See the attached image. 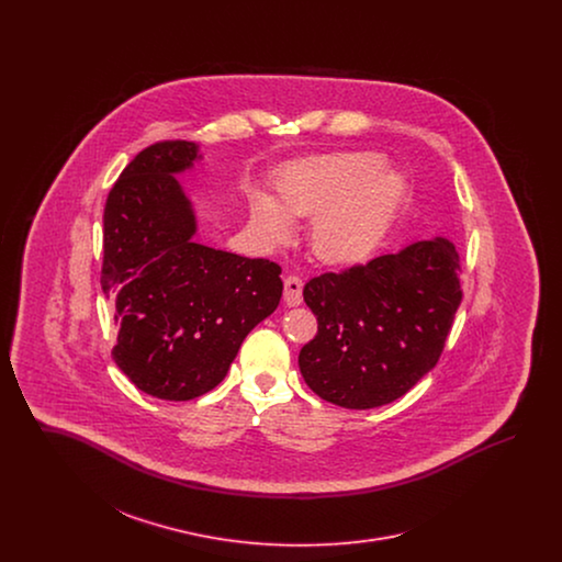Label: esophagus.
<instances>
[{"label":"esophagus","instance_id":"obj_1","mask_svg":"<svg viewBox=\"0 0 562 562\" xmlns=\"http://www.w3.org/2000/svg\"><path fill=\"white\" fill-rule=\"evenodd\" d=\"M284 301L286 305H301L303 301V280L299 276H286L284 280Z\"/></svg>","mask_w":562,"mask_h":562}]
</instances>
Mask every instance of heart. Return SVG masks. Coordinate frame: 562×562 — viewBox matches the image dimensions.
<instances>
[{
    "instance_id": "obj_1",
    "label": "heart",
    "mask_w": 562,
    "mask_h": 562,
    "mask_svg": "<svg viewBox=\"0 0 562 562\" xmlns=\"http://www.w3.org/2000/svg\"><path fill=\"white\" fill-rule=\"evenodd\" d=\"M373 154L305 161L278 181V204L257 195L252 221L269 240H284L291 216H314L312 248L322 261L349 266L369 257L387 234L401 206V177L381 170Z\"/></svg>"
}]
</instances>
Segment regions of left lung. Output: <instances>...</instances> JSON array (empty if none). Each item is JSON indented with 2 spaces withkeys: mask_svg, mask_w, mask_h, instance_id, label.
<instances>
[{
  "mask_svg": "<svg viewBox=\"0 0 562 562\" xmlns=\"http://www.w3.org/2000/svg\"><path fill=\"white\" fill-rule=\"evenodd\" d=\"M303 299L318 321L299 353L322 401L374 408L404 396L442 356L461 305L451 241L424 240L396 255L312 278Z\"/></svg>",
  "mask_w": 562,
  "mask_h": 562,
  "instance_id": "left-lung-1",
  "label": "left lung"
}]
</instances>
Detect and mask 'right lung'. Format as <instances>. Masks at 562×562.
I'll return each mask as SVG.
<instances>
[{
	"label": "right lung",
	"instance_id": "obj_1",
	"mask_svg": "<svg viewBox=\"0 0 562 562\" xmlns=\"http://www.w3.org/2000/svg\"><path fill=\"white\" fill-rule=\"evenodd\" d=\"M198 156L193 140H158L109 191L103 214V293L120 322L113 360L161 401L216 387L244 337L278 307L282 268L191 240L195 221L175 179Z\"/></svg>",
	"mask_w": 562,
	"mask_h": 562
}]
</instances>
